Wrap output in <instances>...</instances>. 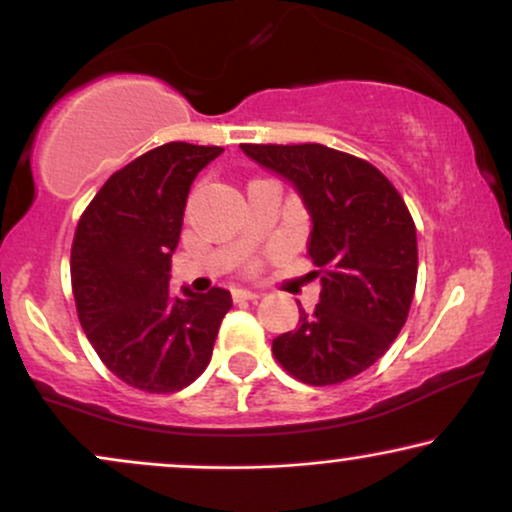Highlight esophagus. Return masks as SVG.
Instances as JSON below:
<instances>
[{
    "instance_id": "esophagus-1",
    "label": "esophagus",
    "mask_w": 512,
    "mask_h": 512,
    "mask_svg": "<svg viewBox=\"0 0 512 512\" xmlns=\"http://www.w3.org/2000/svg\"><path fill=\"white\" fill-rule=\"evenodd\" d=\"M257 298H262V293L248 291V288H236V291H233V300H257Z\"/></svg>"
}]
</instances>
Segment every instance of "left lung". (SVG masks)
Returning a JSON list of instances; mask_svg holds the SVG:
<instances>
[{
	"mask_svg": "<svg viewBox=\"0 0 512 512\" xmlns=\"http://www.w3.org/2000/svg\"><path fill=\"white\" fill-rule=\"evenodd\" d=\"M240 147L291 181L312 219L307 255L322 293L315 312L300 310L298 329L274 338V357L303 384H341L372 367L408 319L415 221L389 178L365 159L317 143Z\"/></svg>",
	"mask_w": 512,
	"mask_h": 512,
	"instance_id": "8db88e82",
	"label": "left lung"
}]
</instances>
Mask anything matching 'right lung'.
Returning <instances> with one entry per match:
<instances>
[{
	"label": "right lung",
	"mask_w": 512,
	"mask_h": 512,
	"mask_svg": "<svg viewBox=\"0 0 512 512\" xmlns=\"http://www.w3.org/2000/svg\"><path fill=\"white\" fill-rule=\"evenodd\" d=\"M224 147L166 143L107 178L80 217L71 286L85 336L128 386L174 393L212 357L231 293L169 291L171 255L195 176Z\"/></svg>",
	"instance_id": "right-lung-1"
}]
</instances>
